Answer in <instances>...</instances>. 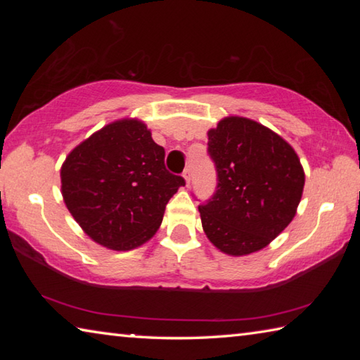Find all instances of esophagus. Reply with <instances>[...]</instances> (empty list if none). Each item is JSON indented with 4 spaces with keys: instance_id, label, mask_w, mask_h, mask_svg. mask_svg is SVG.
<instances>
[{
    "instance_id": "34e87169",
    "label": "esophagus",
    "mask_w": 360,
    "mask_h": 360,
    "mask_svg": "<svg viewBox=\"0 0 360 360\" xmlns=\"http://www.w3.org/2000/svg\"><path fill=\"white\" fill-rule=\"evenodd\" d=\"M182 176H184V179H186V186L191 184V169L186 168L184 173H182Z\"/></svg>"
}]
</instances>
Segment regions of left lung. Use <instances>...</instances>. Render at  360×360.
<instances>
[{"label":"left lung","mask_w":360,"mask_h":360,"mask_svg":"<svg viewBox=\"0 0 360 360\" xmlns=\"http://www.w3.org/2000/svg\"><path fill=\"white\" fill-rule=\"evenodd\" d=\"M216 192L198 206L206 236L229 255L260 251L288 227L304 173L289 143L259 122L225 117L208 131Z\"/></svg>","instance_id":"obj_1"}]
</instances>
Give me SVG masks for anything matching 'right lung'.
<instances>
[{
  "instance_id": "1",
  "label": "right lung",
  "mask_w": 360,
  "mask_h": 360,
  "mask_svg": "<svg viewBox=\"0 0 360 360\" xmlns=\"http://www.w3.org/2000/svg\"><path fill=\"white\" fill-rule=\"evenodd\" d=\"M60 178L71 216L94 241L115 251L150 240L169 198L186 184L165 168V149L136 119L115 120L82 141Z\"/></svg>"
}]
</instances>
